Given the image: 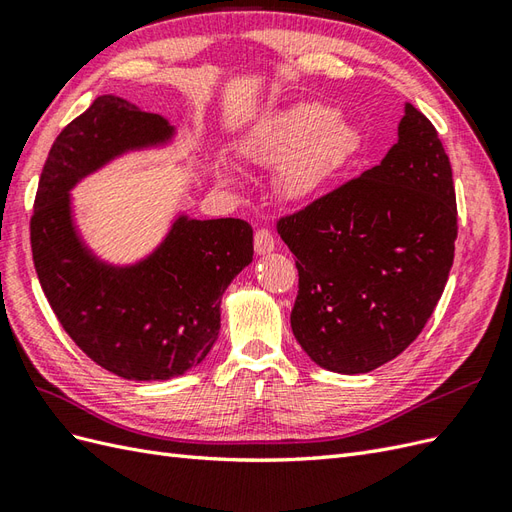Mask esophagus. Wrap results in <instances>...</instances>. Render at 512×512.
Masks as SVG:
<instances>
[{"label":"esophagus","mask_w":512,"mask_h":512,"mask_svg":"<svg viewBox=\"0 0 512 512\" xmlns=\"http://www.w3.org/2000/svg\"><path fill=\"white\" fill-rule=\"evenodd\" d=\"M253 244H255V251L257 255H266V253H272L274 251V235L270 229L261 227L255 231V238H253Z\"/></svg>","instance_id":"esophagus-1"}]
</instances>
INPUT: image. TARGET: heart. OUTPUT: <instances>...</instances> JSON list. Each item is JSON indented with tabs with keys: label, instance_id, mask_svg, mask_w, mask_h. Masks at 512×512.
Instances as JSON below:
<instances>
[{
	"label": "heart",
	"instance_id": "1",
	"mask_svg": "<svg viewBox=\"0 0 512 512\" xmlns=\"http://www.w3.org/2000/svg\"><path fill=\"white\" fill-rule=\"evenodd\" d=\"M244 153L261 166H283L279 183L285 196L307 201L329 190L363 153L361 131L337 119L322 103H296L261 125L244 144Z\"/></svg>",
	"mask_w": 512,
	"mask_h": 512
}]
</instances>
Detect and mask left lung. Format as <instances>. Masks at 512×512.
<instances>
[{
  "label": "left lung",
  "instance_id": "obj_1",
  "mask_svg": "<svg viewBox=\"0 0 512 512\" xmlns=\"http://www.w3.org/2000/svg\"><path fill=\"white\" fill-rule=\"evenodd\" d=\"M456 220L450 157L406 103L381 164L277 220L296 261L290 320L307 355L365 374L409 348L448 283Z\"/></svg>",
  "mask_w": 512,
  "mask_h": 512
}]
</instances>
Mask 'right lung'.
I'll list each match as a JSON object with an SVG mask.
<instances>
[{"label": "right lung", "mask_w": 512, "mask_h": 512, "mask_svg": "<svg viewBox=\"0 0 512 512\" xmlns=\"http://www.w3.org/2000/svg\"><path fill=\"white\" fill-rule=\"evenodd\" d=\"M168 136L162 116L97 97L51 144L30 218L34 268L62 329L127 381H166L199 365L218 339L222 292L253 259V229L240 218L181 216L160 251L127 270L82 248L69 188L121 151Z\"/></svg>", "instance_id": "right-lung-1"}]
</instances>
